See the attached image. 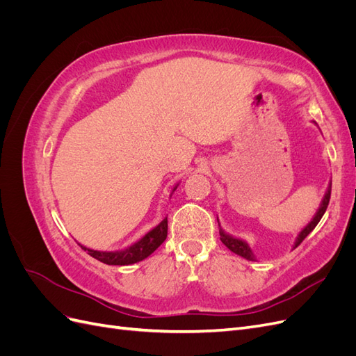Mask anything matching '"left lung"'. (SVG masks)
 <instances>
[{"label":"left lung","mask_w":356,"mask_h":356,"mask_svg":"<svg viewBox=\"0 0 356 356\" xmlns=\"http://www.w3.org/2000/svg\"><path fill=\"white\" fill-rule=\"evenodd\" d=\"M314 123H315V122H314ZM315 124H316V123H315ZM330 197H331V182L328 184V188H327V191H325L324 199H322V202H321V204H319V208H318L316 213L314 215V218H312L310 222L306 225V227L298 233V236L296 238V242H294V246H293V248H297L301 242L305 241L306 236L316 227L318 222H319L321 218H322V215H324L325 211H327V207H328V203H330ZM217 220H218V218H217ZM218 225H220V222H218ZM220 239H221V242H222L225 246L229 248V250H230L232 252L238 254V255L246 258V260H250V261H257V258H255L252 250L250 248V245H248L245 241H242V239H239V238H234V236H232V234H229V233H225L221 227H220Z\"/></svg>","instance_id":"obj_1"}]
</instances>
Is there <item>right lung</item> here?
Wrapping results in <instances>:
<instances>
[{
  "label": "right lung",
  "mask_w": 356,
  "mask_h": 356,
  "mask_svg": "<svg viewBox=\"0 0 356 356\" xmlns=\"http://www.w3.org/2000/svg\"><path fill=\"white\" fill-rule=\"evenodd\" d=\"M177 187L178 184L172 188L170 196L174 195ZM166 236H168V217L163 221H160L154 229L145 233L138 242L132 243L131 246H127L120 251H95V250H90V248L83 246L81 243L79 245L84 251H88L89 255L96 258V260H99L101 263L110 264V266H129V264H135L138 261H143L148 255H152L157 248L165 242Z\"/></svg>",
  "instance_id": "obj_1"
}]
</instances>
